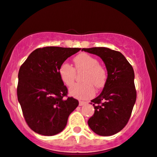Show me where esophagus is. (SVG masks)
I'll use <instances>...</instances> for the list:
<instances>
[{
  "mask_svg": "<svg viewBox=\"0 0 157 157\" xmlns=\"http://www.w3.org/2000/svg\"><path fill=\"white\" fill-rule=\"evenodd\" d=\"M86 104H87V103L85 101H79V105H80V106H84V105H85Z\"/></svg>",
  "mask_w": 157,
  "mask_h": 157,
  "instance_id": "obj_1",
  "label": "esophagus"
}]
</instances>
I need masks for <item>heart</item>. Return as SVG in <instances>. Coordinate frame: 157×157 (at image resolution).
<instances>
[{"instance_id":"b5f03b06","label":"heart","mask_w":157,"mask_h":157,"mask_svg":"<svg viewBox=\"0 0 157 157\" xmlns=\"http://www.w3.org/2000/svg\"><path fill=\"white\" fill-rule=\"evenodd\" d=\"M75 67L64 62L59 68V75L61 81L67 86L74 82L77 71L84 70L81 76L82 82L73 85L69 90L70 96L78 99H89L95 95L97 88L103 87L106 82V72L104 67L98 64V61L92 56L82 53L75 57Z\"/></svg>"}]
</instances>
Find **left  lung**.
<instances>
[{
	"mask_svg": "<svg viewBox=\"0 0 157 157\" xmlns=\"http://www.w3.org/2000/svg\"><path fill=\"white\" fill-rule=\"evenodd\" d=\"M82 51L100 57L108 75L102 92L91 100L95 112L88 124L99 136H112L126 125L136 103L134 70L119 51L105 47L82 48Z\"/></svg>",
	"mask_w": 157,
	"mask_h": 157,
	"instance_id": "left-lung-1",
	"label": "left lung"
}]
</instances>
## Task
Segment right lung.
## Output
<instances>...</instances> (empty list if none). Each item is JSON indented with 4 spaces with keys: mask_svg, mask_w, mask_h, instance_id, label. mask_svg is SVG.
<instances>
[{
    "mask_svg": "<svg viewBox=\"0 0 157 157\" xmlns=\"http://www.w3.org/2000/svg\"><path fill=\"white\" fill-rule=\"evenodd\" d=\"M77 48L49 46L33 51L18 74L17 97L24 117L33 131L51 136L62 131L78 101L67 96V88L59 75L60 65Z\"/></svg>",
    "mask_w": 157,
    "mask_h": 157,
    "instance_id": "obj_1",
    "label": "right lung"
}]
</instances>
